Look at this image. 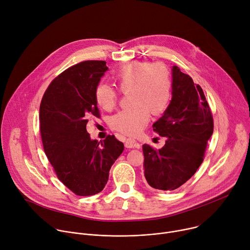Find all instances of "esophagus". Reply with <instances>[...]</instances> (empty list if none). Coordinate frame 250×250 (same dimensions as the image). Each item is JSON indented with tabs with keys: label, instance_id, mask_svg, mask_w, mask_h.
Instances as JSON below:
<instances>
[{
	"label": "esophagus",
	"instance_id": "1",
	"mask_svg": "<svg viewBox=\"0 0 250 250\" xmlns=\"http://www.w3.org/2000/svg\"><path fill=\"white\" fill-rule=\"evenodd\" d=\"M125 146L126 148H139L140 147L138 142H136V140H134L132 138H127L125 140Z\"/></svg>",
	"mask_w": 250,
	"mask_h": 250
}]
</instances>
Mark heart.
Wrapping results in <instances>:
<instances>
[{
    "label": "heart",
    "mask_w": 250,
    "mask_h": 250,
    "mask_svg": "<svg viewBox=\"0 0 250 250\" xmlns=\"http://www.w3.org/2000/svg\"><path fill=\"white\" fill-rule=\"evenodd\" d=\"M119 90L128 93V109L111 119V126L125 135H136L147 125L149 112L162 114L169 104L172 78L168 67L162 62H132L124 65L114 76ZM119 93L109 85L100 83L95 89V100L103 110H113Z\"/></svg>",
    "instance_id": "heart-1"
}]
</instances>
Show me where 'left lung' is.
<instances>
[{"mask_svg": "<svg viewBox=\"0 0 250 250\" xmlns=\"http://www.w3.org/2000/svg\"><path fill=\"white\" fill-rule=\"evenodd\" d=\"M152 127L166 141L158 150L142 146L146 179L154 189L173 191L196 173L213 131L203 89L178 66L172 67V100Z\"/></svg>", "mask_w": 250, "mask_h": 250, "instance_id": "left-lung-1", "label": "left lung"}]
</instances>
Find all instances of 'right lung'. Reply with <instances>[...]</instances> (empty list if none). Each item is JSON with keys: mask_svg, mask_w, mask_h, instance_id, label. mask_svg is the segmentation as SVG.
Instances as JSON below:
<instances>
[{"mask_svg": "<svg viewBox=\"0 0 250 250\" xmlns=\"http://www.w3.org/2000/svg\"><path fill=\"white\" fill-rule=\"evenodd\" d=\"M106 70L99 60L69 67L50 83L40 106L44 152L58 179L78 196L100 193L124 151L115 135L100 144L86 129L91 117L100 118L95 89Z\"/></svg>", "mask_w": 250, "mask_h": 250, "instance_id": "add662e5", "label": "right lung"}]
</instances>
